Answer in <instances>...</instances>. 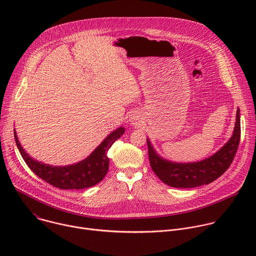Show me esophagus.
Wrapping results in <instances>:
<instances>
[{
    "label": "esophagus",
    "mask_w": 256,
    "mask_h": 256,
    "mask_svg": "<svg viewBox=\"0 0 256 256\" xmlns=\"http://www.w3.org/2000/svg\"><path fill=\"white\" fill-rule=\"evenodd\" d=\"M132 122H138V118H134H134H132Z\"/></svg>",
    "instance_id": "34e87169"
}]
</instances>
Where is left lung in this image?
<instances>
[{"label": "left lung", "mask_w": 256, "mask_h": 256, "mask_svg": "<svg viewBox=\"0 0 256 256\" xmlns=\"http://www.w3.org/2000/svg\"><path fill=\"white\" fill-rule=\"evenodd\" d=\"M240 134V110L238 108L231 138L216 154L200 162L175 163L165 160L156 153L149 138H147L151 167L165 184L172 188H192L208 184L230 167L238 149Z\"/></svg>", "instance_id": "8db88e82"}]
</instances>
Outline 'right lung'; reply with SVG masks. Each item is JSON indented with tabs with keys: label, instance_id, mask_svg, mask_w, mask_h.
<instances>
[{
	"label": "right lung",
	"instance_id": "1",
	"mask_svg": "<svg viewBox=\"0 0 256 256\" xmlns=\"http://www.w3.org/2000/svg\"><path fill=\"white\" fill-rule=\"evenodd\" d=\"M124 132V128H118L107 136L90 156L79 163L68 166H52L32 159L21 147L15 130L14 136L22 158L34 174L60 190H83L96 186L104 178L109 167L107 152Z\"/></svg>",
	"mask_w": 256,
	"mask_h": 256
}]
</instances>
